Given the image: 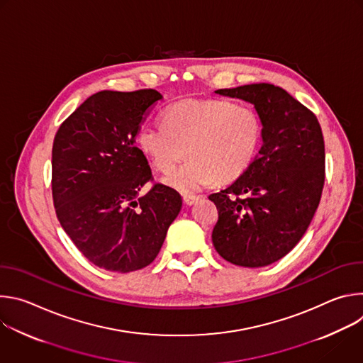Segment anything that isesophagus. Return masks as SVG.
Instances as JSON below:
<instances>
[{
    "label": "esophagus",
    "instance_id": "1",
    "mask_svg": "<svg viewBox=\"0 0 363 363\" xmlns=\"http://www.w3.org/2000/svg\"><path fill=\"white\" fill-rule=\"evenodd\" d=\"M182 199H184V203L186 206H191V205H194L199 199V196H196V195H184Z\"/></svg>",
    "mask_w": 363,
    "mask_h": 363
}]
</instances>
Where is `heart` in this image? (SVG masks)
<instances>
[{"instance_id":"1","label":"heart","mask_w":363,"mask_h":363,"mask_svg":"<svg viewBox=\"0 0 363 363\" xmlns=\"http://www.w3.org/2000/svg\"><path fill=\"white\" fill-rule=\"evenodd\" d=\"M262 119L257 111L228 99H186L169 106L162 126H143L138 145L155 169H179L164 182L192 194L214 179L228 182L242 175L262 143Z\"/></svg>"}]
</instances>
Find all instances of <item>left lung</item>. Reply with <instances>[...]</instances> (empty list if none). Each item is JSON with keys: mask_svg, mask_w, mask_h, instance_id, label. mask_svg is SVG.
<instances>
[{"mask_svg": "<svg viewBox=\"0 0 363 363\" xmlns=\"http://www.w3.org/2000/svg\"><path fill=\"white\" fill-rule=\"evenodd\" d=\"M216 93L252 103L263 145L240 178L208 196L218 210L213 244L235 266L264 267L293 250L318 210L325 185L322 128L312 111L270 83Z\"/></svg>", "mask_w": 363, "mask_h": 363, "instance_id": "8db88e82", "label": "left lung"}]
</instances>
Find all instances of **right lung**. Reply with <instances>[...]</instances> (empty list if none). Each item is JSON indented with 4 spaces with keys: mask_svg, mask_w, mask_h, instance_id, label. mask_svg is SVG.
<instances>
[{
    "mask_svg": "<svg viewBox=\"0 0 363 363\" xmlns=\"http://www.w3.org/2000/svg\"><path fill=\"white\" fill-rule=\"evenodd\" d=\"M162 94L153 89L103 90L60 125L51 152V191L57 218L94 266L130 273L157 258L182 198L155 184L135 146L140 123Z\"/></svg>",
    "mask_w": 363,
    "mask_h": 363,
    "instance_id": "1",
    "label": "right lung"
}]
</instances>
